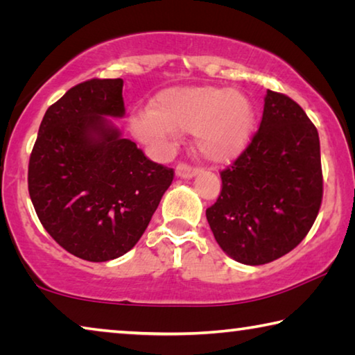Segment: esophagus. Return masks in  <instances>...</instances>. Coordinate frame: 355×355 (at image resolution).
<instances>
[{"instance_id": "1", "label": "esophagus", "mask_w": 355, "mask_h": 355, "mask_svg": "<svg viewBox=\"0 0 355 355\" xmlns=\"http://www.w3.org/2000/svg\"><path fill=\"white\" fill-rule=\"evenodd\" d=\"M196 173H197V169H194V167H191V166H186V164H178L175 169V175L178 178H184V180L192 178Z\"/></svg>"}]
</instances>
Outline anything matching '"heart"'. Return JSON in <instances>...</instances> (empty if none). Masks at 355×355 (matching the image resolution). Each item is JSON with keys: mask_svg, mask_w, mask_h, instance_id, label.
<instances>
[{"mask_svg": "<svg viewBox=\"0 0 355 355\" xmlns=\"http://www.w3.org/2000/svg\"><path fill=\"white\" fill-rule=\"evenodd\" d=\"M130 128L142 144L164 150L175 131H192V144L203 159L224 164L249 146L255 130V107L241 89L180 86L159 92L150 112L136 114Z\"/></svg>", "mask_w": 355, "mask_h": 355, "instance_id": "heart-1", "label": "heart"}]
</instances>
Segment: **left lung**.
Segmentation results:
<instances>
[{
	"instance_id": "left-lung-1",
	"label": "left lung",
	"mask_w": 355,
	"mask_h": 355,
	"mask_svg": "<svg viewBox=\"0 0 355 355\" xmlns=\"http://www.w3.org/2000/svg\"><path fill=\"white\" fill-rule=\"evenodd\" d=\"M207 219L235 261L277 260L307 236L322 200L320 136L307 114L284 94L268 91L260 128L233 166Z\"/></svg>"
}]
</instances>
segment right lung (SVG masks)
<instances>
[{
    "mask_svg": "<svg viewBox=\"0 0 355 355\" xmlns=\"http://www.w3.org/2000/svg\"><path fill=\"white\" fill-rule=\"evenodd\" d=\"M123 80L69 89L48 107L28 169L35 213L71 255L107 261L139 241L173 180L112 123L125 116Z\"/></svg>",
    "mask_w": 355,
    "mask_h": 355,
    "instance_id": "1",
    "label": "right lung"
}]
</instances>
